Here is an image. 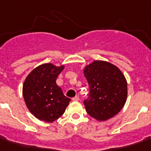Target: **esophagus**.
<instances>
[{
	"mask_svg": "<svg viewBox=\"0 0 151 151\" xmlns=\"http://www.w3.org/2000/svg\"><path fill=\"white\" fill-rule=\"evenodd\" d=\"M72 100H73V101H74V102L78 101V100H79V97H78V96H75V97H74V98H73V99H72Z\"/></svg>",
	"mask_w": 151,
	"mask_h": 151,
	"instance_id": "obj_1",
	"label": "esophagus"
}]
</instances>
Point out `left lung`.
<instances>
[{"label":"left lung","mask_w":151,"mask_h":151,"mask_svg":"<svg viewBox=\"0 0 151 151\" xmlns=\"http://www.w3.org/2000/svg\"><path fill=\"white\" fill-rule=\"evenodd\" d=\"M83 74L90 88L89 99L84 100L87 113L99 121L115 116L127 100V81L117 66L95 60L87 65Z\"/></svg>","instance_id":"1"}]
</instances>
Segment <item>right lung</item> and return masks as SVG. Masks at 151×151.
<instances>
[{
	"label": "right lung",
	"instance_id": "add662e5",
	"mask_svg": "<svg viewBox=\"0 0 151 151\" xmlns=\"http://www.w3.org/2000/svg\"><path fill=\"white\" fill-rule=\"evenodd\" d=\"M64 65L43 63L35 68L24 81L22 94L26 105L37 119L52 123L60 118L69 104L70 99L64 96L56 83Z\"/></svg>",
	"mask_w": 151,
	"mask_h": 151
}]
</instances>
